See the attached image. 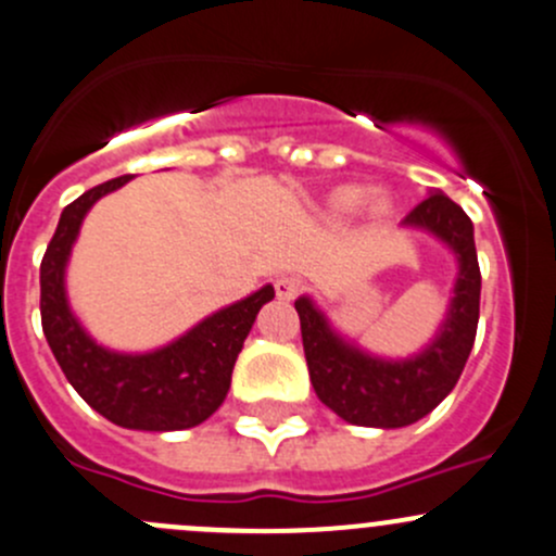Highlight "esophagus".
Returning a JSON list of instances; mask_svg holds the SVG:
<instances>
[{"label": "esophagus", "mask_w": 556, "mask_h": 556, "mask_svg": "<svg viewBox=\"0 0 556 556\" xmlns=\"http://www.w3.org/2000/svg\"><path fill=\"white\" fill-rule=\"evenodd\" d=\"M274 290H277V298H282V301H293V298L301 295L303 279L293 277V274H285V277L274 282Z\"/></svg>", "instance_id": "esophagus-1"}]
</instances>
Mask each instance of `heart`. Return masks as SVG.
I'll list each match as a JSON object with an SVG mask.
<instances>
[{
  "mask_svg": "<svg viewBox=\"0 0 556 556\" xmlns=\"http://www.w3.org/2000/svg\"><path fill=\"white\" fill-rule=\"evenodd\" d=\"M367 200V189H362V186H341V189H336L330 194V207L336 210V213L341 215H349L354 213V210H359L362 204ZM386 210V202L376 200L370 204V213L372 215H381Z\"/></svg>",
  "mask_w": 556,
  "mask_h": 556,
  "instance_id": "1",
  "label": "heart"
}]
</instances>
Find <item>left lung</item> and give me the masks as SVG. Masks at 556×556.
Listing matches in <instances>:
<instances>
[{"instance_id": "obj_1", "label": "left lung", "mask_w": 556, "mask_h": 556, "mask_svg": "<svg viewBox=\"0 0 556 556\" xmlns=\"http://www.w3.org/2000/svg\"><path fill=\"white\" fill-rule=\"evenodd\" d=\"M402 224L437 233L458 255L460 271L447 319L424 354L405 362H386L359 352L330 330L308 298L295 301L314 391L336 416L356 426L400 429L429 416L458 383L477 338L482 274L471 218L450 197L434 191L416 204Z\"/></svg>"}]
</instances>
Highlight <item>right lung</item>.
Wrapping results in <instances>:
<instances>
[{
    "label": "right lung",
    "mask_w": 556,
    "mask_h": 556,
    "mask_svg": "<svg viewBox=\"0 0 556 556\" xmlns=\"http://www.w3.org/2000/svg\"><path fill=\"white\" fill-rule=\"evenodd\" d=\"M127 180L130 175L106 180L63 207L39 266L42 330L68 383L111 424L138 431L191 429L226 400L233 362L255 314L274 298V288L266 285L244 301L220 308L170 346L151 354H116L98 346L68 308L63 274L87 210Z\"/></svg>",
    "instance_id": "add662e5"
}]
</instances>
